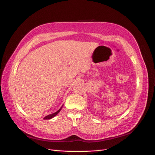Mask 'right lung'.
<instances>
[{
    "mask_svg": "<svg viewBox=\"0 0 155 155\" xmlns=\"http://www.w3.org/2000/svg\"><path fill=\"white\" fill-rule=\"evenodd\" d=\"M64 105V104H63ZM63 105L61 106V108L58 110V111H56V112H54V113H53V114H49V115H48V116H45V117H44L43 119H52V118H53L54 117H55L57 114H58L60 112V110H61V108H62V107H63Z\"/></svg>",
    "mask_w": 155,
    "mask_h": 155,
    "instance_id": "obj_1",
    "label": "right lung"
}]
</instances>
